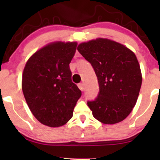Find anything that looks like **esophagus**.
Wrapping results in <instances>:
<instances>
[{
	"label": "esophagus",
	"mask_w": 160,
	"mask_h": 160,
	"mask_svg": "<svg viewBox=\"0 0 160 160\" xmlns=\"http://www.w3.org/2000/svg\"><path fill=\"white\" fill-rule=\"evenodd\" d=\"M78 88H79L82 91L84 90V84H83V83H80V84H78Z\"/></svg>",
	"instance_id": "34e87169"
}]
</instances>
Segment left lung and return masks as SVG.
<instances>
[{
	"label": "left lung",
	"instance_id": "obj_1",
	"mask_svg": "<svg viewBox=\"0 0 160 160\" xmlns=\"http://www.w3.org/2000/svg\"><path fill=\"white\" fill-rule=\"evenodd\" d=\"M80 54L91 63L100 92L87 105L96 119L106 124L123 121L136 104L142 74L134 52L108 38H98L78 44Z\"/></svg>",
	"mask_w": 160,
	"mask_h": 160
}]
</instances>
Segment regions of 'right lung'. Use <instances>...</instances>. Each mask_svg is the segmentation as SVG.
I'll list each match as a JSON object with an SVG mask.
<instances>
[{
	"label": "right lung",
	"mask_w": 160,
	"mask_h": 160,
	"mask_svg": "<svg viewBox=\"0 0 160 160\" xmlns=\"http://www.w3.org/2000/svg\"><path fill=\"white\" fill-rule=\"evenodd\" d=\"M77 42L54 41L36 51L24 68L22 89L30 111L50 128L64 125L82 92L71 81L69 64Z\"/></svg>",
	"instance_id": "obj_1"
}]
</instances>
